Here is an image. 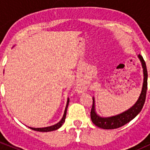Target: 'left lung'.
<instances>
[{"label":"left lung","instance_id":"8db88e82","mask_svg":"<svg viewBox=\"0 0 150 150\" xmlns=\"http://www.w3.org/2000/svg\"><path fill=\"white\" fill-rule=\"evenodd\" d=\"M139 59L142 62V68H143L144 72V82L142 86V92L140 93V96L139 97L138 100L137 101L134 106L128 109L126 111L117 115L112 116L108 117H102L98 115L96 112L95 110V101L94 98H93V104H92L91 111V118L92 122L95 125L98 126L99 128H103V129H115V128H120L122 125H125L128 122L134 118L141 110L143 108V106L144 104L145 99H146V90H147V70H146V63L144 60L143 57L139 54Z\"/></svg>","mask_w":150,"mask_h":150}]
</instances>
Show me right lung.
<instances>
[{"instance_id": "obj_1", "label": "right lung", "mask_w": 150, "mask_h": 150, "mask_svg": "<svg viewBox=\"0 0 150 150\" xmlns=\"http://www.w3.org/2000/svg\"><path fill=\"white\" fill-rule=\"evenodd\" d=\"M69 98L67 99V105L65 107V110H64V115H63V117L62 118V120H60L59 122H57V124L54 125H51V126H48V127H45V128H31V127H29L30 128H31L32 130H34V131H40V132H48V131H55V130H57L58 128H59L62 125L64 124V121H65V118H66V115H67V110L68 107V104H69Z\"/></svg>"}]
</instances>
